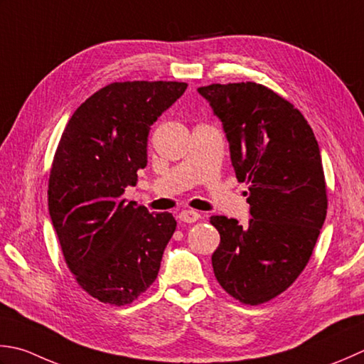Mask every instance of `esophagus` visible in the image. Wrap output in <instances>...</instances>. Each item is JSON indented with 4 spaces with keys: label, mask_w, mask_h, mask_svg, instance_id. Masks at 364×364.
Returning a JSON list of instances; mask_svg holds the SVG:
<instances>
[{
    "label": "esophagus",
    "mask_w": 364,
    "mask_h": 364,
    "mask_svg": "<svg viewBox=\"0 0 364 364\" xmlns=\"http://www.w3.org/2000/svg\"><path fill=\"white\" fill-rule=\"evenodd\" d=\"M198 219H200V213H197L194 210H183L180 213V220H181V223L192 224V223H197Z\"/></svg>",
    "instance_id": "34e87169"
}]
</instances>
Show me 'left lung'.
Returning <instances> with one entry per match:
<instances>
[{"instance_id": "1", "label": "left lung", "mask_w": 364, "mask_h": 364, "mask_svg": "<svg viewBox=\"0 0 364 364\" xmlns=\"http://www.w3.org/2000/svg\"><path fill=\"white\" fill-rule=\"evenodd\" d=\"M198 92L223 121L232 166L249 189V224L213 216V269L227 294L257 306L287 290L314 251L328 208L320 149L308 121L260 83H213Z\"/></svg>"}]
</instances>
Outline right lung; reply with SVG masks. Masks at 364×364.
Returning <instances> with one entry per match:
<instances>
[{"label":"right lung","instance_id":"1","mask_svg":"<svg viewBox=\"0 0 364 364\" xmlns=\"http://www.w3.org/2000/svg\"><path fill=\"white\" fill-rule=\"evenodd\" d=\"M184 82H115L90 96L64 127L48 178V213L70 273L88 295L129 304L158 277L176 229L172 213L123 198L146 167L149 126Z\"/></svg>","mask_w":364,"mask_h":364}]
</instances>
